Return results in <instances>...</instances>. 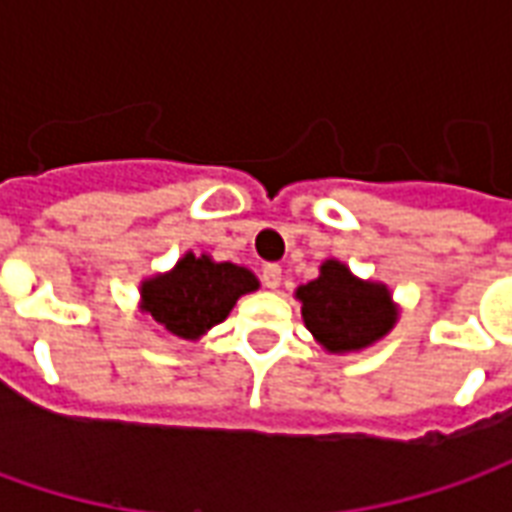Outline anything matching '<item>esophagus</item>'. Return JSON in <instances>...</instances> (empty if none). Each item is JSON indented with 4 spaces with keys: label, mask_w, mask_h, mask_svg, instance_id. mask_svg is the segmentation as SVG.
<instances>
[{
    "label": "esophagus",
    "mask_w": 512,
    "mask_h": 512,
    "mask_svg": "<svg viewBox=\"0 0 512 512\" xmlns=\"http://www.w3.org/2000/svg\"><path fill=\"white\" fill-rule=\"evenodd\" d=\"M263 285H266L268 290H277L279 285H282V268H279L277 263H268V266L263 268Z\"/></svg>",
    "instance_id": "obj_1"
}]
</instances>
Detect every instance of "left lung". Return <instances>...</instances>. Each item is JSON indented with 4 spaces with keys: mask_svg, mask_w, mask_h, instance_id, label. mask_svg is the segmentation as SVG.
<instances>
[{
    "mask_svg": "<svg viewBox=\"0 0 512 512\" xmlns=\"http://www.w3.org/2000/svg\"><path fill=\"white\" fill-rule=\"evenodd\" d=\"M301 318L326 354H359L395 329L400 307L376 279L356 277L343 260H323L318 277L296 288Z\"/></svg>",
    "mask_w": 512,
    "mask_h": 512,
    "instance_id": "8db88e82",
    "label": "left lung"
}]
</instances>
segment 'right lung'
<instances>
[{
	"mask_svg": "<svg viewBox=\"0 0 512 512\" xmlns=\"http://www.w3.org/2000/svg\"><path fill=\"white\" fill-rule=\"evenodd\" d=\"M260 288L255 271L186 252L164 274L142 279L139 312L175 340H200L230 315L235 301Z\"/></svg>",
	"mask_w": 512,
	"mask_h": 512,
	"instance_id": "obj_1",
	"label": "right lung"
}]
</instances>
